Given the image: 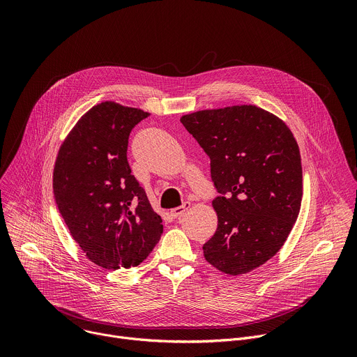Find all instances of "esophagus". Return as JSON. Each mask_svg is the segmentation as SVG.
I'll list each match as a JSON object with an SVG mask.
<instances>
[{
  "instance_id": "1",
  "label": "esophagus",
  "mask_w": 357,
  "mask_h": 357,
  "mask_svg": "<svg viewBox=\"0 0 357 357\" xmlns=\"http://www.w3.org/2000/svg\"><path fill=\"white\" fill-rule=\"evenodd\" d=\"M189 208H190V203H189V202H183L181 206L174 208V209L171 211V216H172V218H181Z\"/></svg>"
}]
</instances>
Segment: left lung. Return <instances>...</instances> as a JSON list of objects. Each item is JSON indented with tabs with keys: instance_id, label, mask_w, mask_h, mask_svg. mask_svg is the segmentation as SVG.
Instances as JSON below:
<instances>
[{
	"instance_id": "left-lung-1",
	"label": "left lung",
	"mask_w": 357,
	"mask_h": 357,
	"mask_svg": "<svg viewBox=\"0 0 357 357\" xmlns=\"http://www.w3.org/2000/svg\"><path fill=\"white\" fill-rule=\"evenodd\" d=\"M181 123L211 158L219 193L218 229L203 244L205 259L230 275L260 267L282 247L301 209L302 167L292 132L256 106L196 112Z\"/></svg>"
}]
</instances>
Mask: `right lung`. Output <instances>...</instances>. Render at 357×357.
Returning a JSON list of instances; mask_svg holds the SVG:
<instances>
[{"label":"right lung","instance_id":"obj_1","mask_svg":"<svg viewBox=\"0 0 357 357\" xmlns=\"http://www.w3.org/2000/svg\"><path fill=\"white\" fill-rule=\"evenodd\" d=\"M148 116L112 101L97 105L79 120L56 158L59 213L86 256L103 268L138 266L164 231L127 160L130 132Z\"/></svg>","mask_w":357,"mask_h":357}]
</instances>
